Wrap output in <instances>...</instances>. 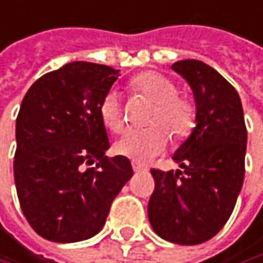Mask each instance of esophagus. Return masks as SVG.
<instances>
[{
  "label": "esophagus",
  "mask_w": 263,
  "mask_h": 263,
  "mask_svg": "<svg viewBox=\"0 0 263 263\" xmlns=\"http://www.w3.org/2000/svg\"><path fill=\"white\" fill-rule=\"evenodd\" d=\"M132 168H134V172H135V173H140V172H143V170H144V168H143L140 164H137V162H132Z\"/></svg>",
  "instance_id": "1"
}]
</instances>
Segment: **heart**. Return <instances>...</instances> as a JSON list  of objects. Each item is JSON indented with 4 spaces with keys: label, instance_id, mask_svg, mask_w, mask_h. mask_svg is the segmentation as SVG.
I'll return each mask as SVG.
<instances>
[{
    "label": "heart",
    "instance_id": "b5f03b06",
    "mask_svg": "<svg viewBox=\"0 0 263 263\" xmlns=\"http://www.w3.org/2000/svg\"><path fill=\"white\" fill-rule=\"evenodd\" d=\"M129 85L135 93L155 104L147 122L152 126L144 131L126 132L116 143V152L144 164L165 151L170 140L167 131L176 138H185L191 134L196 125V108L188 98L178 95L176 84L161 73L143 72L132 78ZM101 117L109 131L123 129L125 117L117 91L111 90L104 96Z\"/></svg>",
    "mask_w": 263,
    "mask_h": 263
}]
</instances>
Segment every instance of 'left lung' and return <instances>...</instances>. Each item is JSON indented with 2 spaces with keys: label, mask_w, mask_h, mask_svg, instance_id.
Listing matches in <instances>:
<instances>
[{
  "label": "left lung",
  "mask_w": 263,
  "mask_h": 263,
  "mask_svg": "<svg viewBox=\"0 0 263 263\" xmlns=\"http://www.w3.org/2000/svg\"><path fill=\"white\" fill-rule=\"evenodd\" d=\"M190 84L196 128L173 159L183 170H151L155 191L147 215L155 233L180 246L215 236L227 223L246 173L247 128L238 91L215 69L199 60L172 66Z\"/></svg>",
  "instance_id": "1"
}]
</instances>
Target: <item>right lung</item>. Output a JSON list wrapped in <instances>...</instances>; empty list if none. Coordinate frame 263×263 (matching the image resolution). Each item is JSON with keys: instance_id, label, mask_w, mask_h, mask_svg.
<instances>
[{"instance_id": "1", "label": "right lung", "mask_w": 263, "mask_h": 263, "mask_svg": "<svg viewBox=\"0 0 263 263\" xmlns=\"http://www.w3.org/2000/svg\"><path fill=\"white\" fill-rule=\"evenodd\" d=\"M117 77L109 66L72 61L40 77L21 104L14 183L27 221L48 241L95 236L134 175L126 156H105L101 102Z\"/></svg>"}]
</instances>
